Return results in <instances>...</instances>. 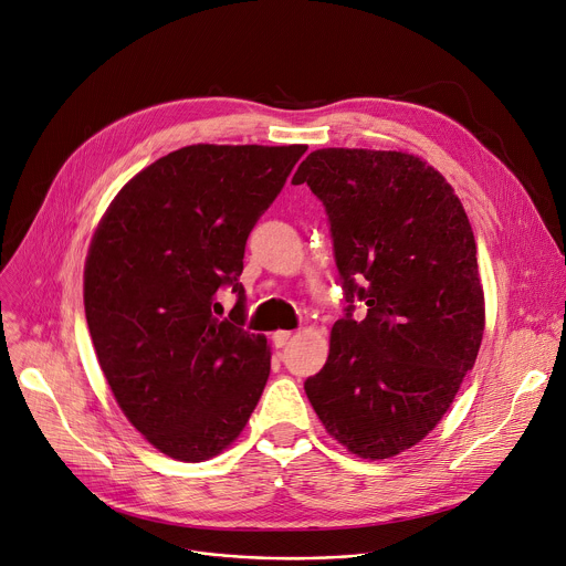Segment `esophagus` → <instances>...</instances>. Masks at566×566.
<instances>
[{"mask_svg":"<svg viewBox=\"0 0 566 566\" xmlns=\"http://www.w3.org/2000/svg\"><path fill=\"white\" fill-rule=\"evenodd\" d=\"M291 338H293V332H275L273 334V345L275 347H284Z\"/></svg>","mask_w":566,"mask_h":566,"instance_id":"1","label":"esophagus"}]
</instances>
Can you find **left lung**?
Segmentation results:
<instances>
[{"label": "left lung", "instance_id": "1", "mask_svg": "<svg viewBox=\"0 0 566 566\" xmlns=\"http://www.w3.org/2000/svg\"><path fill=\"white\" fill-rule=\"evenodd\" d=\"M293 182L325 205L347 302L306 397L352 453L390 458L433 431L474 368L485 306L472 226L451 185L408 153L321 148Z\"/></svg>", "mask_w": 566, "mask_h": 566}]
</instances>
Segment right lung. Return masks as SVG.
Returning <instances> with one entry per match:
<instances>
[{
  "mask_svg": "<svg viewBox=\"0 0 566 566\" xmlns=\"http://www.w3.org/2000/svg\"><path fill=\"white\" fill-rule=\"evenodd\" d=\"M306 146L178 148L139 171L98 223L85 262V318L130 424L163 453L200 462L245 427L269 373L239 282L254 223ZM221 287L238 293L228 319Z\"/></svg>",
  "mask_w": 566,
  "mask_h": 566,
  "instance_id": "obj_1",
  "label": "right lung"
}]
</instances>
